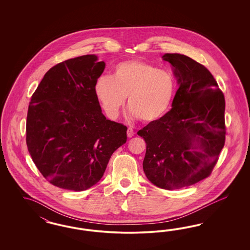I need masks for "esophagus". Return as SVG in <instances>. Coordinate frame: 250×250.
I'll use <instances>...</instances> for the list:
<instances>
[{"instance_id":"esophagus-1","label":"esophagus","mask_w":250,"mask_h":250,"mask_svg":"<svg viewBox=\"0 0 250 250\" xmlns=\"http://www.w3.org/2000/svg\"><path fill=\"white\" fill-rule=\"evenodd\" d=\"M134 135H135L134 130L129 127V128L127 129V136H128V137H132V136H134Z\"/></svg>"}]
</instances>
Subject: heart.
Here are the masks:
<instances>
[{
	"label": "heart",
	"instance_id": "heart-1",
	"mask_svg": "<svg viewBox=\"0 0 250 250\" xmlns=\"http://www.w3.org/2000/svg\"><path fill=\"white\" fill-rule=\"evenodd\" d=\"M175 80L167 70L140 61H124L116 65L113 76L99 77L94 91L111 119H116L125 104L129 115L154 123L168 111L175 94Z\"/></svg>",
	"mask_w": 250,
	"mask_h": 250
}]
</instances>
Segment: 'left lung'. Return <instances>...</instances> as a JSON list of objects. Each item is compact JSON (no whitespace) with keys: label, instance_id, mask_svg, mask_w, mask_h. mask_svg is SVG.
Listing matches in <instances>:
<instances>
[{"label":"left lung","instance_id":"8db88e82","mask_svg":"<svg viewBox=\"0 0 250 250\" xmlns=\"http://www.w3.org/2000/svg\"><path fill=\"white\" fill-rule=\"evenodd\" d=\"M179 89L171 110L137 132L146 143L143 169L165 189H181L211 174L225 146V97L211 72L189 57L162 56Z\"/></svg>","mask_w":250,"mask_h":250}]
</instances>
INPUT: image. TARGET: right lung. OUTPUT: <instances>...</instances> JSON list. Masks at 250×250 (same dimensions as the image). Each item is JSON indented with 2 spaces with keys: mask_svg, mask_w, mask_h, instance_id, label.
<instances>
[{
  "mask_svg": "<svg viewBox=\"0 0 250 250\" xmlns=\"http://www.w3.org/2000/svg\"><path fill=\"white\" fill-rule=\"evenodd\" d=\"M105 63L85 55L50 68L34 92L26 145L38 170L55 186L81 191L102 179L127 127L106 119L94 85Z\"/></svg>",
  "mask_w": 250,
  "mask_h": 250,
  "instance_id": "right-lung-1",
  "label": "right lung"
}]
</instances>
